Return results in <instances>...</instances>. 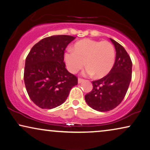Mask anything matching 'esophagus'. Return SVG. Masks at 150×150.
Returning a JSON list of instances; mask_svg holds the SVG:
<instances>
[{"instance_id": "34e87169", "label": "esophagus", "mask_w": 150, "mask_h": 150, "mask_svg": "<svg viewBox=\"0 0 150 150\" xmlns=\"http://www.w3.org/2000/svg\"><path fill=\"white\" fill-rule=\"evenodd\" d=\"M83 81H84V80H83V79L79 78V79H78V83H81V82H83Z\"/></svg>"}]
</instances>
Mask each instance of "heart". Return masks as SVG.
<instances>
[{
  "mask_svg": "<svg viewBox=\"0 0 150 150\" xmlns=\"http://www.w3.org/2000/svg\"><path fill=\"white\" fill-rule=\"evenodd\" d=\"M64 58L71 73H77L86 65L85 75L101 78L110 72L115 64V49L108 41L83 39L77 42L73 50L68 49Z\"/></svg>",
  "mask_w": 150,
  "mask_h": 150,
  "instance_id": "1",
  "label": "heart"
}]
</instances>
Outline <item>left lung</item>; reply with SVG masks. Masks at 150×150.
<instances>
[{"instance_id": "left-lung-1", "label": "left lung", "mask_w": 150, "mask_h": 150, "mask_svg": "<svg viewBox=\"0 0 150 150\" xmlns=\"http://www.w3.org/2000/svg\"><path fill=\"white\" fill-rule=\"evenodd\" d=\"M116 50V59L110 72L99 80L93 81V90L85 95L87 104L99 112H108L120 104L132 79V62L125 49L110 38Z\"/></svg>"}]
</instances>
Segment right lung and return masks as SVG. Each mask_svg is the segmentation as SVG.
Wrapping results in <instances>:
<instances>
[{
  "label": "right lung",
  "mask_w": 150,
  "mask_h": 150,
  "mask_svg": "<svg viewBox=\"0 0 150 150\" xmlns=\"http://www.w3.org/2000/svg\"><path fill=\"white\" fill-rule=\"evenodd\" d=\"M75 38L52 35L32 47L25 60L24 81L30 99L42 109L56 108L67 100L77 77L64 62V51Z\"/></svg>",
  "instance_id": "1"
}]
</instances>
